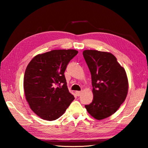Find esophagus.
<instances>
[{"mask_svg": "<svg viewBox=\"0 0 148 148\" xmlns=\"http://www.w3.org/2000/svg\"><path fill=\"white\" fill-rule=\"evenodd\" d=\"M75 93H76V95L77 96H80L81 93H82V92H81V91H76V92Z\"/></svg>", "mask_w": 148, "mask_h": 148, "instance_id": "esophagus-1", "label": "esophagus"}]
</instances>
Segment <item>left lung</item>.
<instances>
[{
	"label": "left lung",
	"mask_w": 148,
	"mask_h": 148,
	"mask_svg": "<svg viewBox=\"0 0 148 148\" xmlns=\"http://www.w3.org/2000/svg\"><path fill=\"white\" fill-rule=\"evenodd\" d=\"M83 55L91 72L93 94L92 102L85 108L98 120L108 118L116 112L127 97L126 72L111 53L87 49Z\"/></svg>",
	"instance_id": "1"
}]
</instances>
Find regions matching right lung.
Returning <instances> with one entry per match:
<instances>
[{"mask_svg": "<svg viewBox=\"0 0 148 148\" xmlns=\"http://www.w3.org/2000/svg\"><path fill=\"white\" fill-rule=\"evenodd\" d=\"M78 53L75 49H55L32 58L24 75L23 88L30 109L40 118L53 121L74 99L69 92L64 72Z\"/></svg>", "mask_w": 148, "mask_h": 148, "instance_id": "1", "label": "right lung"}]
</instances>
